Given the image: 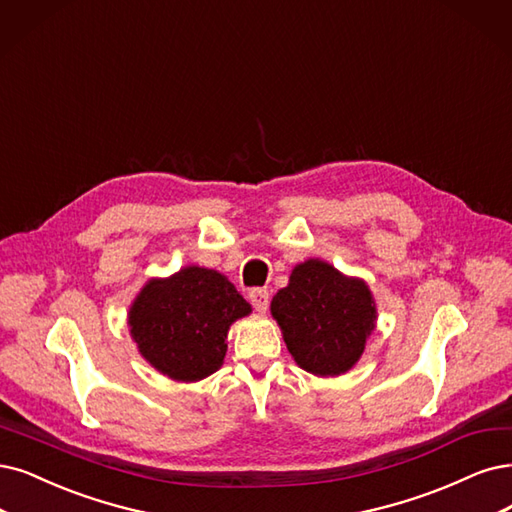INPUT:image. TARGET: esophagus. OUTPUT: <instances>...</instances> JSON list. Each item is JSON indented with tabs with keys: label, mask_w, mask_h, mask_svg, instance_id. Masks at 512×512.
Instances as JSON below:
<instances>
[{
	"label": "esophagus",
	"mask_w": 512,
	"mask_h": 512,
	"mask_svg": "<svg viewBox=\"0 0 512 512\" xmlns=\"http://www.w3.org/2000/svg\"><path fill=\"white\" fill-rule=\"evenodd\" d=\"M249 299L257 312H266L270 306V293L266 289H253L249 293Z\"/></svg>",
	"instance_id": "esophagus-1"
}]
</instances>
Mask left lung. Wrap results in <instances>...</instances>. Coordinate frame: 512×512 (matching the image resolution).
Here are the masks:
<instances>
[{"instance_id": "1", "label": "left lung", "mask_w": 512, "mask_h": 512, "mask_svg": "<svg viewBox=\"0 0 512 512\" xmlns=\"http://www.w3.org/2000/svg\"><path fill=\"white\" fill-rule=\"evenodd\" d=\"M270 310L295 363L320 377L356 365L377 318L365 280L348 278L320 259L295 266Z\"/></svg>"}]
</instances>
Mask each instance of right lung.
<instances>
[{"label":"right lung","mask_w":512,"mask_h":512,"mask_svg":"<svg viewBox=\"0 0 512 512\" xmlns=\"http://www.w3.org/2000/svg\"><path fill=\"white\" fill-rule=\"evenodd\" d=\"M251 306L223 274L187 266L151 278L132 301L130 335L145 361L177 382H198L225 358L227 331Z\"/></svg>","instance_id":"right-lung-1"}]
</instances>
